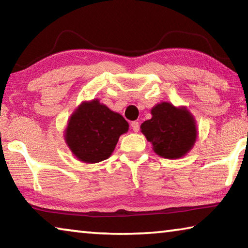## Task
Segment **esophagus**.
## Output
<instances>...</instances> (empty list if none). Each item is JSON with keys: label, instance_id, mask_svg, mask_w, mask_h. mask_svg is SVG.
<instances>
[{"label": "esophagus", "instance_id": "1", "mask_svg": "<svg viewBox=\"0 0 248 248\" xmlns=\"http://www.w3.org/2000/svg\"><path fill=\"white\" fill-rule=\"evenodd\" d=\"M131 128H132V130L134 132H138L140 130V124H139V123H138V121H132L131 123Z\"/></svg>", "mask_w": 248, "mask_h": 248}]
</instances>
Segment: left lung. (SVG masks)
<instances>
[{"mask_svg":"<svg viewBox=\"0 0 248 248\" xmlns=\"http://www.w3.org/2000/svg\"><path fill=\"white\" fill-rule=\"evenodd\" d=\"M152 118L141 124V132L153 145L154 152L165 158L183 157L197 139L196 120L186 107L161 103L151 110Z\"/></svg>","mask_w":248,"mask_h":248,"instance_id":"left-lung-1","label":"left lung"}]
</instances>
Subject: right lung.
<instances>
[{
	"label": "right lung",
	"instance_id": "1",
	"mask_svg": "<svg viewBox=\"0 0 248 248\" xmlns=\"http://www.w3.org/2000/svg\"><path fill=\"white\" fill-rule=\"evenodd\" d=\"M128 129L123 116L93 99L83 102L75 109L66 125L64 139L78 159L93 164L110 156L119 137Z\"/></svg>",
	"mask_w": 248,
	"mask_h": 248
}]
</instances>
